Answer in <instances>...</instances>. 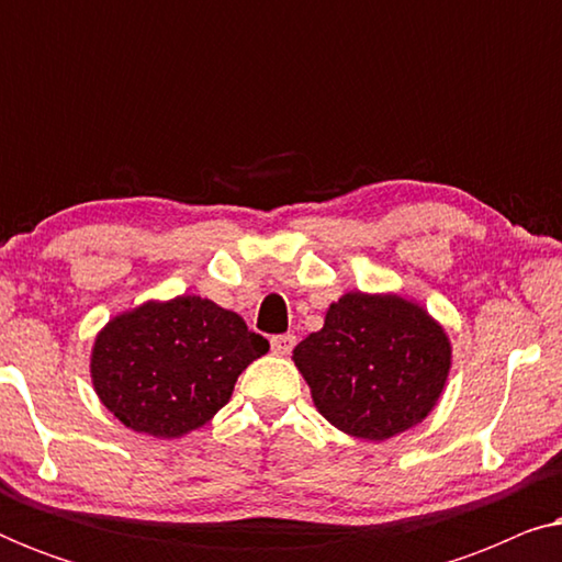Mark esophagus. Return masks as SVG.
Listing matches in <instances>:
<instances>
[{
  "label": "esophagus",
  "instance_id": "1",
  "mask_svg": "<svg viewBox=\"0 0 562 562\" xmlns=\"http://www.w3.org/2000/svg\"><path fill=\"white\" fill-rule=\"evenodd\" d=\"M294 345H296V335H291V333L271 337V350L276 352V356H289V352L294 350Z\"/></svg>",
  "mask_w": 562,
  "mask_h": 562
}]
</instances>
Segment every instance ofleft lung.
<instances>
[{
	"instance_id": "8db88e82",
	"label": "left lung",
	"mask_w": 562,
	"mask_h": 562,
	"mask_svg": "<svg viewBox=\"0 0 562 562\" xmlns=\"http://www.w3.org/2000/svg\"><path fill=\"white\" fill-rule=\"evenodd\" d=\"M322 417L363 440H389L422 422L442 394L450 342L402 296L345 294L325 327L294 348Z\"/></svg>"
}]
</instances>
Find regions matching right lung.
I'll list each match as a JSON object with an SVG mask.
<instances>
[{
  "label": "right lung",
  "instance_id": "right-lung-1",
  "mask_svg": "<svg viewBox=\"0 0 562 562\" xmlns=\"http://www.w3.org/2000/svg\"><path fill=\"white\" fill-rule=\"evenodd\" d=\"M266 350L240 314L179 296L112 319L97 337L91 379L125 427L181 437L229 402L237 375Z\"/></svg>",
  "mask_w": 562,
  "mask_h": 562
}]
</instances>
